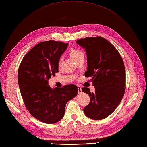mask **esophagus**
<instances>
[{
  "label": "esophagus",
  "instance_id": "obj_1",
  "mask_svg": "<svg viewBox=\"0 0 147 147\" xmlns=\"http://www.w3.org/2000/svg\"><path fill=\"white\" fill-rule=\"evenodd\" d=\"M78 91H79V93L82 92V87H81L80 86H78Z\"/></svg>",
  "mask_w": 147,
  "mask_h": 147
}]
</instances>
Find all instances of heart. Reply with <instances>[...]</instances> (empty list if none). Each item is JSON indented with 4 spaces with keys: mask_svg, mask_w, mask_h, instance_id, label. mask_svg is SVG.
I'll return each mask as SVG.
<instances>
[{
    "mask_svg": "<svg viewBox=\"0 0 147 147\" xmlns=\"http://www.w3.org/2000/svg\"><path fill=\"white\" fill-rule=\"evenodd\" d=\"M69 53H70V56L71 57V58L74 60H76L80 55L83 54L82 51L79 50V49H77V48H71ZM61 59H60L59 61V64L61 63Z\"/></svg>",
    "mask_w": 147,
    "mask_h": 147,
    "instance_id": "1",
    "label": "heart"
}]
</instances>
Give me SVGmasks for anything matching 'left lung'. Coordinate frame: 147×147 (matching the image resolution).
Returning a JSON list of instances; mask_svg holds the SVG:
<instances>
[{
	"mask_svg": "<svg viewBox=\"0 0 147 147\" xmlns=\"http://www.w3.org/2000/svg\"><path fill=\"white\" fill-rule=\"evenodd\" d=\"M76 43L86 50L88 67L85 76L92 78L95 87L94 92L87 87L82 89L90 97L84 112L94 120L104 119L116 109L125 94L126 71L122 57L102 37H86Z\"/></svg>",
	"mask_w": 147,
	"mask_h": 147,
	"instance_id": "left-lung-1",
	"label": "left lung"
}]
</instances>
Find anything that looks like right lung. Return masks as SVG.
Returning <instances> with one entry per match:
<instances>
[{
  "label": "right lung",
  "instance_id": "add662e5",
  "mask_svg": "<svg viewBox=\"0 0 147 147\" xmlns=\"http://www.w3.org/2000/svg\"><path fill=\"white\" fill-rule=\"evenodd\" d=\"M68 45L61 41L41 42L26 54L19 65L18 84L24 105L34 118L45 123L62 119L66 104L78 94L76 85L52 89L48 82L58 72V62Z\"/></svg>",
  "mask_w": 147,
  "mask_h": 147
}]
</instances>
